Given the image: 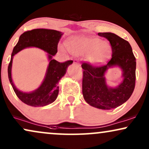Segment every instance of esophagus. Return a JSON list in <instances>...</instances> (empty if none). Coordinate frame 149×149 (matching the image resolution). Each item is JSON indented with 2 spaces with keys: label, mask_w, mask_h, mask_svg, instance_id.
<instances>
[{
  "label": "esophagus",
  "mask_w": 149,
  "mask_h": 149,
  "mask_svg": "<svg viewBox=\"0 0 149 149\" xmlns=\"http://www.w3.org/2000/svg\"><path fill=\"white\" fill-rule=\"evenodd\" d=\"M73 63H74V64H76V65H80V63H79V61H78V60H77V59L73 60Z\"/></svg>",
  "instance_id": "1"
}]
</instances>
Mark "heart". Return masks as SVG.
<instances>
[{
    "label": "heart",
    "mask_w": 149,
    "mask_h": 149,
    "mask_svg": "<svg viewBox=\"0 0 149 149\" xmlns=\"http://www.w3.org/2000/svg\"><path fill=\"white\" fill-rule=\"evenodd\" d=\"M69 52L76 55H86L87 60L92 65L97 66L106 61L111 52L109 42L94 36H81L72 38L66 43Z\"/></svg>",
    "instance_id": "obj_1"
}]
</instances>
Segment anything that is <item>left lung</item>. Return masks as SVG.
Returning <instances> with one entry per match:
<instances>
[{
    "mask_svg": "<svg viewBox=\"0 0 149 149\" xmlns=\"http://www.w3.org/2000/svg\"><path fill=\"white\" fill-rule=\"evenodd\" d=\"M98 36L106 38L110 42L112 58L101 67L82 64V94L84 100L91 106L110 110L124 104L132 95L135 83L136 61L128 41L111 32L98 33ZM116 66L121 69L123 80L116 88H111L107 84L105 74L109 68Z\"/></svg>",
    "mask_w": 149,
    "mask_h": 149,
    "instance_id": "left-lung-1",
    "label": "left lung"
}]
</instances>
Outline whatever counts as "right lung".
<instances>
[{
	"mask_svg": "<svg viewBox=\"0 0 149 149\" xmlns=\"http://www.w3.org/2000/svg\"><path fill=\"white\" fill-rule=\"evenodd\" d=\"M63 33L54 29H35L20 35L18 42L13 49L8 66V78L16 95L24 104L31 107H45L52 104L57 98L58 82L65 76L67 69L73 61L59 63L53 57L58 52V44ZM36 47L48 53L50 63L43 82L38 88L31 92H23L16 88L12 80L11 68L14 55L25 48Z\"/></svg>",
	"mask_w": 149,
	"mask_h": 149,
	"instance_id": "1",
	"label": "right lung"
}]
</instances>
